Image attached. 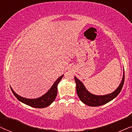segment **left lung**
Masks as SVG:
<instances>
[{"instance_id":"left-lung-1","label":"left lung","mask_w":132,"mask_h":132,"mask_svg":"<svg viewBox=\"0 0 132 132\" xmlns=\"http://www.w3.org/2000/svg\"><path fill=\"white\" fill-rule=\"evenodd\" d=\"M75 81L76 82V90L77 95L81 101L84 104L89 106H100L112 101V100L117 97L118 95L120 93L124 82V71L122 80L117 89L113 92L107 95H96L91 94L87 90L84 86V84L80 80H78L76 77H75Z\"/></svg>"}]
</instances>
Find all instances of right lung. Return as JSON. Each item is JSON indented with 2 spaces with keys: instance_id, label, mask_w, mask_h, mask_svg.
Listing matches in <instances>:
<instances>
[{
  "instance_id": "obj_1",
  "label": "right lung",
  "mask_w": 132,
  "mask_h": 132,
  "mask_svg": "<svg viewBox=\"0 0 132 132\" xmlns=\"http://www.w3.org/2000/svg\"><path fill=\"white\" fill-rule=\"evenodd\" d=\"M63 75H62L57 79V80L54 82L53 85L50 89V90L46 94L40 96V97L34 98V99H29V98L22 97V96L17 94L13 90V89L11 88V89L13 94L17 98V99L19 101L22 102V103L28 105V106L32 107V108H45L51 104L55 100L57 94V86L60 81L61 78H63Z\"/></svg>"
}]
</instances>
